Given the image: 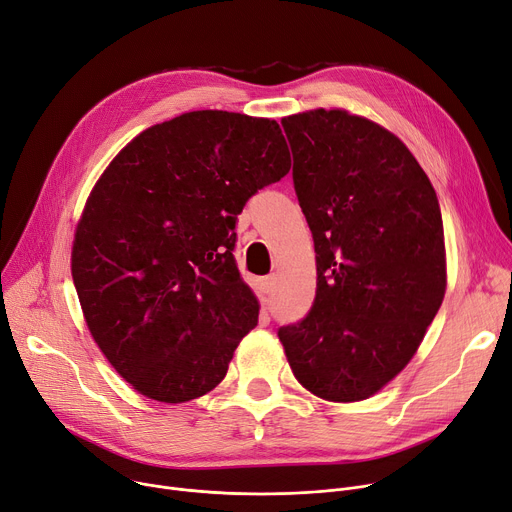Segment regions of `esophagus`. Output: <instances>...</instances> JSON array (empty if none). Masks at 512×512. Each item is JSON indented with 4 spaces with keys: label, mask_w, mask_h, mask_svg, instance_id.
Wrapping results in <instances>:
<instances>
[{
    "label": "esophagus",
    "mask_w": 512,
    "mask_h": 512,
    "mask_svg": "<svg viewBox=\"0 0 512 512\" xmlns=\"http://www.w3.org/2000/svg\"><path fill=\"white\" fill-rule=\"evenodd\" d=\"M259 286H261V290L265 294H270L274 290V286H276V278L274 276H265V278L259 280Z\"/></svg>",
    "instance_id": "1"
}]
</instances>
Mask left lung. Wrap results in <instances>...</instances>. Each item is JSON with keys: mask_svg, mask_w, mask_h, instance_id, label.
Here are the masks:
<instances>
[{"mask_svg": "<svg viewBox=\"0 0 512 512\" xmlns=\"http://www.w3.org/2000/svg\"><path fill=\"white\" fill-rule=\"evenodd\" d=\"M282 128L317 290L311 311L278 338L309 392L363 400L411 361L442 305L440 203L413 153L371 120L315 110L282 118Z\"/></svg>", "mask_w": 512, "mask_h": 512, "instance_id": "8db88e82", "label": "left lung"}]
</instances>
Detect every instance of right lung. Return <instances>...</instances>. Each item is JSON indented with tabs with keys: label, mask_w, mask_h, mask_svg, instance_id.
<instances>
[{
	"label": "right lung",
	"mask_w": 512,
	"mask_h": 512,
	"mask_svg": "<svg viewBox=\"0 0 512 512\" xmlns=\"http://www.w3.org/2000/svg\"><path fill=\"white\" fill-rule=\"evenodd\" d=\"M288 170L278 122L203 110L147 128L103 172L72 280L97 346L134 390L186 402L224 380L259 317L232 255L238 213Z\"/></svg>",
	"instance_id": "add662e5"
}]
</instances>
